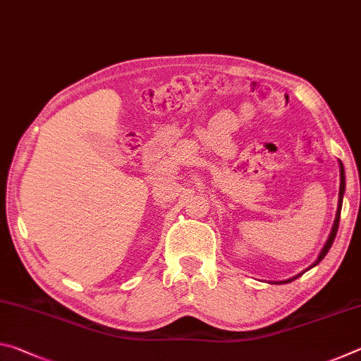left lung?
Returning a JSON list of instances; mask_svg holds the SVG:
<instances>
[{
    "instance_id": "8db88e82",
    "label": "left lung",
    "mask_w": 361,
    "mask_h": 361,
    "mask_svg": "<svg viewBox=\"0 0 361 361\" xmlns=\"http://www.w3.org/2000/svg\"><path fill=\"white\" fill-rule=\"evenodd\" d=\"M339 172H341L339 200H338V210H336V218H334V223H333L331 232H329V235H328V239H326V243H325V245H323L322 252L319 253V256H317V259H315V261L312 262V264H310L307 269H305V271H309V269L315 267V266L319 264V262H320L323 258H325L326 253H328V250L331 248V245H333V242H334V237H336V234H338V228H339V218H341V209H342V199H344V192H345V173H344V166H342V162H341V161H339ZM305 271H302L301 274H298V276L291 277V279L282 280V282H271V283H290V282H293V280H295V279H298L299 276H302V274H304Z\"/></svg>"
}]
</instances>
